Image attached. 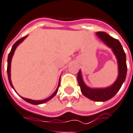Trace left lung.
I'll return each mask as SVG.
<instances>
[{
    "label": "left lung",
    "mask_w": 133,
    "mask_h": 133,
    "mask_svg": "<svg viewBox=\"0 0 133 133\" xmlns=\"http://www.w3.org/2000/svg\"><path fill=\"white\" fill-rule=\"evenodd\" d=\"M96 35L101 41L112 49L118 61V76L116 81L111 86L106 88H91L84 83L81 71L79 70L77 75V80L81 91L84 96L94 101L104 102L113 98L118 92L125 80L127 74L126 55L123 48L118 39L104 32H97Z\"/></svg>",
    "instance_id": "1"
}]
</instances>
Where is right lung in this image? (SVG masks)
Wrapping results in <instances>:
<instances>
[{"instance_id":"add662e5","label":"right lung","mask_w":133,"mask_h":133,"mask_svg":"<svg viewBox=\"0 0 133 133\" xmlns=\"http://www.w3.org/2000/svg\"><path fill=\"white\" fill-rule=\"evenodd\" d=\"M28 37V35L25 36V37H24L23 38L20 39L19 40H17L16 42H15V44H13V46H12V49H11V51L9 53V55H8V66H7V72H8V81H9V83L10 84V86L12 87V89L15 90L14 89V87L12 86V81H11V78H10V67H11V61H12V56L14 55V52H15V49L17 48V46L19 45V44L22 42L25 39ZM59 85H60V78H59V84H58V87H57V89H56V91H55L53 94H52L49 97H48L46 99H44V100H40V101H37V100H32V99H29V98H23V97H20L22 98L23 100H25V101L27 102L30 103L31 104H34V105H39V104H42V103H44L47 102V101H49V100H51L52 98L55 96V95L57 94V91H58V89H59ZM16 92V91H15Z\"/></svg>"}]
</instances>
